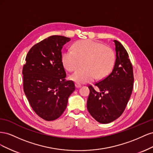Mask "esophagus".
Masks as SVG:
<instances>
[{
    "label": "esophagus",
    "mask_w": 153,
    "mask_h": 153,
    "mask_svg": "<svg viewBox=\"0 0 153 153\" xmlns=\"http://www.w3.org/2000/svg\"><path fill=\"white\" fill-rule=\"evenodd\" d=\"M75 87L76 88H79V87H81V85L80 84H78V83H76V84H75Z\"/></svg>",
    "instance_id": "obj_1"
}]
</instances>
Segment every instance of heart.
I'll list each match as a JSON object with an SVG mask.
<instances>
[{
    "label": "heart",
    "instance_id": "b5f03b06",
    "mask_svg": "<svg viewBox=\"0 0 153 153\" xmlns=\"http://www.w3.org/2000/svg\"><path fill=\"white\" fill-rule=\"evenodd\" d=\"M72 50H66L62 55V62L69 71L76 69L84 61L85 68L78 69L72 74L71 79L77 83H87L97 77L101 79L112 71L115 62L114 50L102 43L91 39L77 41Z\"/></svg>",
    "mask_w": 153,
    "mask_h": 153
}]
</instances>
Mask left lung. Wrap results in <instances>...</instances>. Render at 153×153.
Wrapping results in <instances>:
<instances>
[{"label": "left lung", "mask_w": 153, "mask_h": 153, "mask_svg": "<svg viewBox=\"0 0 153 153\" xmlns=\"http://www.w3.org/2000/svg\"><path fill=\"white\" fill-rule=\"evenodd\" d=\"M116 59L114 68L103 80L96 82V90L89 85L90 94L87 108L97 121L107 124L114 121L123 113L132 93L133 71L126 49L114 40Z\"/></svg>", "instance_id": "1"}]
</instances>
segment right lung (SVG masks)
Segmentation results:
<instances>
[{
	"label": "right lung",
	"instance_id": "right-lung-1",
	"mask_svg": "<svg viewBox=\"0 0 153 153\" xmlns=\"http://www.w3.org/2000/svg\"><path fill=\"white\" fill-rule=\"evenodd\" d=\"M70 38L51 36L32 47L23 66V86L35 113L46 121L59 118L69 96L75 90L73 81H66L61 50Z\"/></svg>",
	"mask_w": 153,
	"mask_h": 153
}]
</instances>
